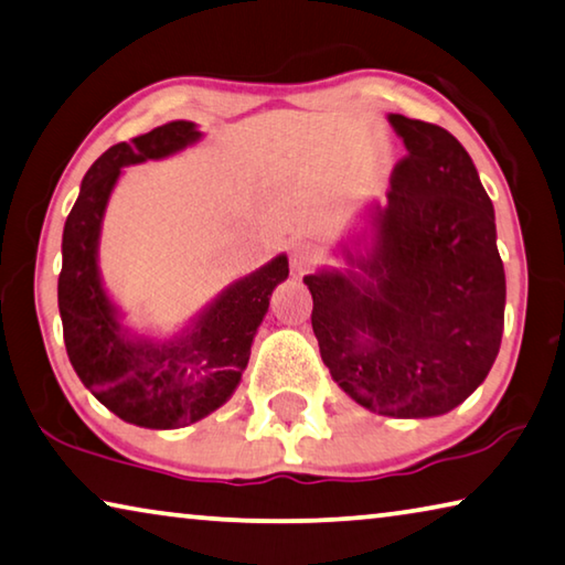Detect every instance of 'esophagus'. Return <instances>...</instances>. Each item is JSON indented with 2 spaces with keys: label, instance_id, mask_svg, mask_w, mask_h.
Instances as JSON below:
<instances>
[{
  "label": "esophagus",
  "instance_id": "1",
  "mask_svg": "<svg viewBox=\"0 0 565 565\" xmlns=\"http://www.w3.org/2000/svg\"><path fill=\"white\" fill-rule=\"evenodd\" d=\"M289 262H291L294 271L303 274V271H309V268L319 262V254L309 244H303V241H299V244L291 246Z\"/></svg>",
  "mask_w": 565,
  "mask_h": 565
}]
</instances>
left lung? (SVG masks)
<instances>
[{"label":"left lung","mask_w":565,"mask_h":565,"mask_svg":"<svg viewBox=\"0 0 565 565\" xmlns=\"http://www.w3.org/2000/svg\"><path fill=\"white\" fill-rule=\"evenodd\" d=\"M407 148L387 201L339 241L342 268L303 276L321 360L364 409L399 419L462 405L495 362L505 271L472 158L433 122L387 115Z\"/></svg>","instance_id":"left-lung-1"}]
</instances>
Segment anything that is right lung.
Returning <instances> with one entry per match:
<instances>
[{
  "instance_id": "right-lung-1",
  "label": "right lung",
  "mask_w": 565,
  "mask_h": 565,
  "mask_svg": "<svg viewBox=\"0 0 565 565\" xmlns=\"http://www.w3.org/2000/svg\"><path fill=\"white\" fill-rule=\"evenodd\" d=\"M203 138L191 120L118 142L95 160L62 231L57 303L67 356L79 382L120 419L148 429H178L209 417L234 395L250 344L276 286L289 276L286 254L221 289L170 337L138 331L107 294L100 234L122 168L163 160Z\"/></svg>"
}]
</instances>
